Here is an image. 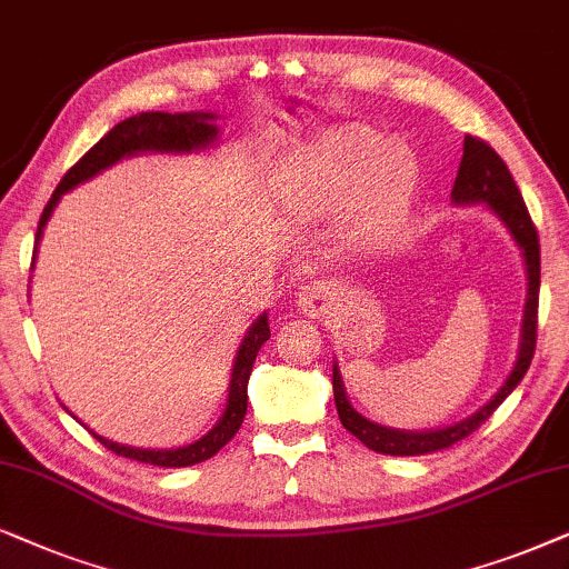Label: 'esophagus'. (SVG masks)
<instances>
[{
  "mask_svg": "<svg viewBox=\"0 0 569 569\" xmlns=\"http://www.w3.org/2000/svg\"><path fill=\"white\" fill-rule=\"evenodd\" d=\"M297 305L301 309V315H307L309 320H320L330 307V289L325 283H320V280H315V283H309L299 291Z\"/></svg>",
  "mask_w": 569,
  "mask_h": 569,
  "instance_id": "obj_1",
  "label": "esophagus"
}]
</instances>
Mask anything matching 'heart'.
<instances>
[{
	"label": "heart",
	"mask_w": 569,
	"mask_h": 569,
	"mask_svg": "<svg viewBox=\"0 0 569 569\" xmlns=\"http://www.w3.org/2000/svg\"><path fill=\"white\" fill-rule=\"evenodd\" d=\"M416 163L403 148H385L372 127L351 124L309 150L291 177V202L301 216L325 218L348 199L343 231L356 249L396 237L413 200Z\"/></svg>",
	"instance_id": "b5f03b06"
}]
</instances>
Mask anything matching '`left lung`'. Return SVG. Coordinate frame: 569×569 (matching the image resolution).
<instances>
[{
    "label": "left lung",
    "mask_w": 569,
    "mask_h": 569,
    "mask_svg": "<svg viewBox=\"0 0 569 569\" xmlns=\"http://www.w3.org/2000/svg\"><path fill=\"white\" fill-rule=\"evenodd\" d=\"M452 202L458 206H473V202H487L495 210V216L507 226L512 239L518 241L522 249V260H526L528 272V293H526V309H522V328H520V351L518 361H515L510 377H507L497 396L481 406L479 411L468 416V419L452 423L445 429L431 431H400L390 427H380V423L363 419L356 408L348 403L343 380H340L338 363L332 367V396H336V408L340 416V423L351 431L356 439H361L369 450L385 452V456H423V452H437L450 448V445L460 442V439L473 435L491 413L497 411L499 403L518 388L522 377H526L528 367H531L533 351H536V325H539V286H541V247H539V231L528 216L526 202L518 184H515L510 169L497 150L483 142L481 138L466 134L463 140V158H460V169L452 184Z\"/></svg>",
    "instance_id": "left-lung-1"
}]
</instances>
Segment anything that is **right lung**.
I'll list each match as a JSON object with an SVG mask.
<instances>
[{
	"label": "right lung",
	"mask_w": 569,
	"mask_h": 569,
	"mask_svg": "<svg viewBox=\"0 0 569 569\" xmlns=\"http://www.w3.org/2000/svg\"><path fill=\"white\" fill-rule=\"evenodd\" d=\"M216 119V113H166V111H142L138 117H130L119 121L113 130L103 134L101 140L96 142L93 148L88 150L86 156L80 158L78 163L72 166L70 171L64 173L59 187L51 194V200L43 208L41 221H38V233L36 244L41 239L43 226H47L51 210L57 208L59 197L70 192L72 187L82 184V181L93 179L96 173L109 169L121 158L148 153V150H156V153H189V150L206 148L218 138V127L210 124ZM270 338V325L268 315H260L252 322V328L247 330L244 340H241L237 359H233V372H231V385H229V400H226V411L213 429L208 431L206 437H200L192 445H184V448L177 450H142V448H127V445L111 442L101 435H96L93 429H88L103 448L117 452L121 458L140 460V463L161 466V468H184L202 463V460L213 458L218 450L223 448L226 442H231V437L237 435L241 421H244L247 413V382L249 375H252V363L257 359V351H260L264 340Z\"/></svg>",
	"instance_id": "add662e5"
}]
</instances>
